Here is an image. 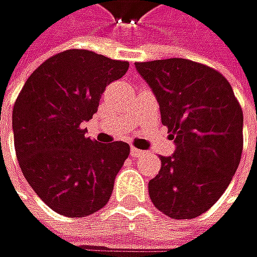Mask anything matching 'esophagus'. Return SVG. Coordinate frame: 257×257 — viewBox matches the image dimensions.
I'll list each match as a JSON object with an SVG mask.
<instances>
[{
	"instance_id": "obj_1",
	"label": "esophagus",
	"mask_w": 257,
	"mask_h": 257,
	"mask_svg": "<svg viewBox=\"0 0 257 257\" xmlns=\"http://www.w3.org/2000/svg\"><path fill=\"white\" fill-rule=\"evenodd\" d=\"M143 154H145L143 151H140L137 148H131V157H142Z\"/></svg>"
}]
</instances>
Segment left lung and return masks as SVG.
Returning a JSON list of instances; mask_svg holds the SVG:
<instances>
[{"label": "left lung", "instance_id": "obj_1", "mask_svg": "<svg viewBox=\"0 0 257 257\" xmlns=\"http://www.w3.org/2000/svg\"><path fill=\"white\" fill-rule=\"evenodd\" d=\"M136 67L176 145L172 157H160L161 170L149 182L151 200L172 218H196L223 196L239 166L242 109L229 81L209 66L167 58Z\"/></svg>", "mask_w": 257, "mask_h": 257}]
</instances>
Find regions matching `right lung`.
I'll use <instances>...</instances> for the list:
<instances>
[{"label":"right lung","mask_w":257,"mask_h":257,"mask_svg":"<svg viewBox=\"0 0 257 257\" xmlns=\"http://www.w3.org/2000/svg\"><path fill=\"white\" fill-rule=\"evenodd\" d=\"M127 67V61L93 51L67 49L42 63L15 102L12 126L21 170L61 215L87 217L111 197L130 145L93 142L81 124L97 111L105 87Z\"/></svg>","instance_id":"obj_1"}]
</instances>
